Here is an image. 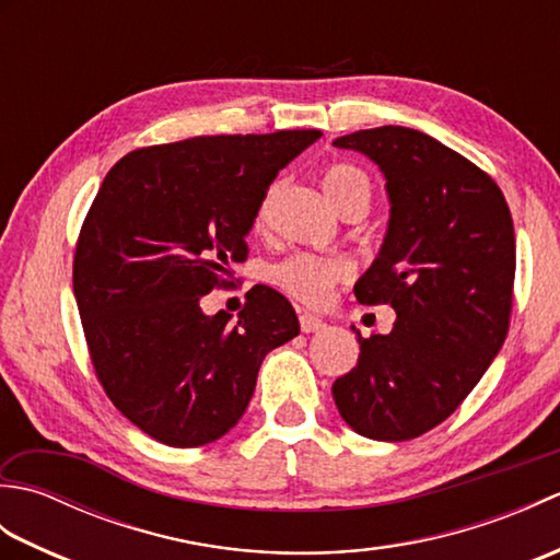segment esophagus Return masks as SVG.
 <instances>
[{
  "mask_svg": "<svg viewBox=\"0 0 560 560\" xmlns=\"http://www.w3.org/2000/svg\"><path fill=\"white\" fill-rule=\"evenodd\" d=\"M325 327V319L317 317V315H311V313H303L301 315V329L305 331V335H311V331H319Z\"/></svg>",
  "mask_w": 560,
  "mask_h": 560,
  "instance_id": "34e87169",
  "label": "esophagus"
}]
</instances>
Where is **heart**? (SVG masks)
I'll use <instances>...</instances> for the list:
<instances>
[{"label":"heart","instance_id":"heart-1","mask_svg":"<svg viewBox=\"0 0 560 560\" xmlns=\"http://www.w3.org/2000/svg\"><path fill=\"white\" fill-rule=\"evenodd\" d=\"M323 189L331 207L337 211L347 213L351 209L368 211L373 199V183L361 168H355L351 163H329L323 171ZM269 199L261 201L257 209L255 223L257 229L267 223L269 213ZM349 277V265L341 259H323L315 255H293L289 259L279 261L271 267V281L279 289L291 293L293 299H299L307 305H323L329 299V291L337 281Z\"/></svg>","mask_w":560,"mask_h":560}]
</instances>
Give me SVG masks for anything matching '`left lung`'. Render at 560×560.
<instances>
[{"instance_id":"8db88e82","label":"left lung","mask_w":560,"mask_h":560,"mask_svg":"<svg viewBox=\"0 0 560 560\" xmlns=\"http://www.w3.org/2000/svg\"><path fill=\"white\" fill-rule=\"evenodd\" d=\"M335 147L361 151L387 180L385 241L353 293L363 305H392L397 319L371 339L353 329L359 363L331 395L355 433L399 443L443 423L501 351L513 217L491 175L419 129H361Z\"/></svg>"}]
</instances>
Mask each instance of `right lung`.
I'll return each mask as SVG.
<instances>
[{
  "label": "right lung",
  "mask_w": 560,
  "mask_h": 560,
  "mask_svg": "<svg viewBox=\"0 0 560 560\" xmlns=\"http://www.w3.org/2000/svg\"><path fill=\"white\" fill-rule=\"evenodd\" d=\"M317 129L192 137L117 161L81 225L74 295L91 363L117 409L171 447L241 421L265 355L299 335L279 291L255 287L237 323L205 315L267 189Z\"/></svg>",
  "instance_id": "right-lung-1"
}]
</instances>
